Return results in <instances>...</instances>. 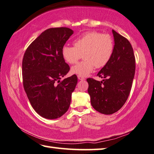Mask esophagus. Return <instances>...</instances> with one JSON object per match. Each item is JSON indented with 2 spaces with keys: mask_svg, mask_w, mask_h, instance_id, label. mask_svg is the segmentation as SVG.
Listing matches in <instances>:
<instances>
[{
  "mask_svg": "<svg viewBox=\"0 0 154 154\" xmlns=\"http://www.w3.org/2000/svg\"><path fill=\"white\" fill-rule=\"evenodd\" d=\"M77 78H78V79H79V80H84V79H85V78H84L83 77L79 76V75H78V76H77Z\"/></svg>",
  "mask_w": 154,
  "mask_h": 154,
  "instance_id": "obj_1",
  "label": "esophagus"
}]
</instances>
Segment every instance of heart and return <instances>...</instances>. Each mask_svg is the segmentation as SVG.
Returning a JSON list of instances; mask_svg holds the SVG:
<instances>
[{
	"label": "heart",
	"mask_w": 154,
	"mask_h": 154,
	"mask_svg": "<svg viewBox=\"0 0 154 154\" xmlns=\"http://www.w3.org/2000/svg\"><path fill=\"white\" fill-rule=\"evenodd\" d=\"M74 47L65 45L62 56L65 61L73 65L83 56V61L71 68L73 74L87 77L95 68L106 65L114 50L113 38L109 35H102L95 31L87 32L73 41Z\"/></svg>",
	"instance_id": "obj_1"
}]
</instances>
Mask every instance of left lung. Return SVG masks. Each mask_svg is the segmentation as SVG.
Masks as SVG:
<instances>
[{"label": "left lung", "instance_id": "left-lung-1", "mask_svg": "<svg viewBox=\"0 0 154 154\" xmlns=\"http://www.w3.org/2000/svg\"><path fill=\"white\" fill-rule=\"evenodd\" d=\"M112 32L113 55L97 73L103 79H87L92 107L105 115L117 112L125 104L131 91L135 69V56L130 43L114 30Z\"/></svg>", "mask_w": 154, "mask_h": 154}]
</instances>
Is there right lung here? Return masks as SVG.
Segmentation results:
<instances>
[{
	"label": "right lung",
	"mask_w": 154,
	"mask_h": 154,
	"mask_svg": "<svg viewBox=\"0 0 154 154\" xmlns=\"http://www.w3.org/2000/svg\"><path fill=\"white\" fill-rule=\"evenodd\" d=\"M73 34V30L67 27L47 29L32 42L24 55V89L33 109L44 118H59L70 106L77 77L73 75L60 79L70 69L61 51Z\"/></svg>",
	"instance_id": "1"
}]
</instances>
